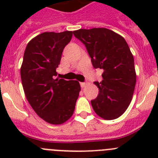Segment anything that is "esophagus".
Returning <instances> with one entry per match:
<instances>
[{
    "instance_id": "esophagus-1",
    "label": "esophagus",
    "mask_w": 158,
    "mask_h": 158,
    "mask_svg": "<svg viewBox=\"0 0 158 158\" xmlns=\"http://www.w3.org/2000/svg\"><path fill=\"white\" fill-rule=\"evenodd\" d=\"M80 85H81V87L82 89H84V88L85 87V85H86V83H85V82H81V83H80Z\"/></svg>"
}]
</instances>
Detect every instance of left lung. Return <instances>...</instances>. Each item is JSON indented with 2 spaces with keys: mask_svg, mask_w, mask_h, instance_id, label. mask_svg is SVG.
Masks as SVG:
<instances>
[{
  "mask_svg": "<svg viewBox=\"0 0 158 158\" xmlns=\"http://www.w3.org/2000/svg\"><path fill=\"white\" fill-rule=\"evenodd\" d=\"M85 44L95 69H104L103 80L94 84L99 94L91 100L93 110L104 119H115L125 112L136 84L134 57L126 40L107 28L79 29L73 31Z\"/></svg>",
  "mask_w": 158,
  "mask_h": 158,
  "instance_id": "1",
  "label": "left lung"
}]
</instances>
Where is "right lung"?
I'll use <instances>...</instances> for the list:
<instances>
[{"mask_svg": "<svg viewBox=\"0 0 158 158\" xmlns=\"http://www.w3.org/2000/svg\"><path fill=\"white\" fill-rule=\"evenodd\" d=\"M73 32H43L27 43L20 68L27 101L44 121L64 123L73 114L81 91L77 81L56 78L62 51Z\"/></svg>", "mask_w": 158, "mask_h": 158, "instance_id": "right-lung-1", "label": "right lung"}]
</instances>
